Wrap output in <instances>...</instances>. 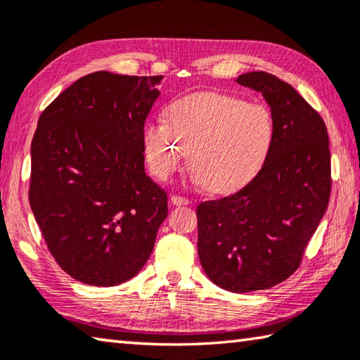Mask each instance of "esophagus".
Segmentation results:
<instances>
[{
	"label": "esophagus",
	"mask_w": 360,
	"mask_h": 360,
	"mask_svg": "<svg viewBox=\"0 0 360 360\" xmlns=\"http://www.w3.org/2000/svg\"><path fill=\"white\" fill-rule=\"evenodd\" d=\"M172 203H173L174 206H184V205L191 203V200L184 198V197H179V195H173V197H172Z\"/></svg>",
	"instance_id": "esophagus-1"
}]
</instances>
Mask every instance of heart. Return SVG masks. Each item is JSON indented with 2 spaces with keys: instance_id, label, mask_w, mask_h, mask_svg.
Listing matches in <instances>:
<instances>
[{
  "instance_id": "heart-1",
  "label": "heart",
  "mask_w": 360,
  "mask_h": 360,
  "mask_svg": "<svg viewBox=\"0 0 360 360\" xmlns=\"http://www.w3.org/2000/svg\"><path fill=\"white\" fill-rule=\"evenodd\" d=\"M167 122L143 130L146 162L155 178L181 172L192 152L195 179L219 195L235 193L257 178L275 143V122L265 106L238 96L197 92L173 101Z\"/></svg>"
}]
</instances>
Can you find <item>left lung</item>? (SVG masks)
I'll list each match as a JSON object with an SVG mask.
<instances>
[{"label":"left lung","mask_w":360,"mask_h":360,"mask_svg":"<svg viewBox=\"0 0 360 360\" xmlns=\"http://www.w3.org/2000/svg\"><path fill=\"white\" fill-rule=\"evenodd\" d=\"M236 82L271 109L275 143L264 169L230 197L198 205V257L212 283L235 294L270 289L294 273L330 197L324 120L288 82L252 71Z\"/></svg>","instance_id":"obj_1"}]
</instances>
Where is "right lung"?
<instances>
[{
	"mask_svg": "<svg viewBox=\"0 0 360 360\" xmlns=\"http://www.w3.org/2000/svg\"><path fill=\"white\" fill-rule=\"evenodd\" d=\"M162 77L92 72L38 120L30 206L53 259L84 284L136 276L167 219V193L146 174L143 154Z\"/></svg>",
	"mask_w": 360,
	"mask_h": 360,
	"instance_id": "1",
	"label": "right lung"
}]
</instances>
